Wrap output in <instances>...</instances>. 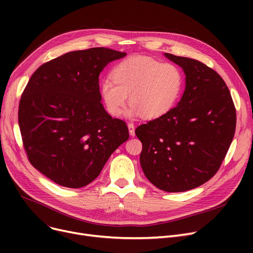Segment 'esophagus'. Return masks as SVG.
Masks as SVG:
<instances>
[{"label": "esophagus", "mask_w": 253, "mask_h": 253, "mask_svg": "<svg viewBox=\"0 0 253 253\" xmlns=\"http://www.w3.org/2000/svg\"><path fill=\"white\" fill-rule=\"evenodd\" d=\"M128 129H129V133L131 136L135 135V127L133 123H128Z\"/></svg>", "instance_id": "obj_1"}]
</instances>
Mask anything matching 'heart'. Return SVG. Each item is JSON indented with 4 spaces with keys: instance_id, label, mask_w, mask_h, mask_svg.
I'll list each match as a JSON object with an SVG mask.
<instances>
[{
    "instance_id": "obj_1",
    "label": "heart",
    "mask_w": 253,
    "mask_h": 253,
    "mask_svg": "<svg viewBox=\"0 0 253 253\" xmlns=\"http://www.w3.org/2000/svg\"><path fill=\"white\" fill-rule=\"evenodd\" d=\"M112 80L100 83L99 92L108 112L120 117L128 100L127 115L158 119L166 115L178 100L183 76L177 65L151 57L132 56L117 63Z\"/></svg>"
}]
</instances>
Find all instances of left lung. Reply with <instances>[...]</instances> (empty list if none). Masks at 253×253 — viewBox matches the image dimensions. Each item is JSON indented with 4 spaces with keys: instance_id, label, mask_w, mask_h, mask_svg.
<instances>
[{
    "instance_id": "1",
    "label": "left lung",
    "mask_w": 253,
    "mask_h": 253,
    "mask_svg": "<svg viewBox=\"0 0 253 253\" xmlns=\"http://www.w3.org/2000/svg\"><path fill=\"white\" fill-rule=\"evenodd\" d=\"M182 69L185 88L175 108L138 126L140 165L158 189L178 193L200 187L220 167L234 138L236 110L222 78L196 59L164 53Z\"/></svg>"
}]
</instances>
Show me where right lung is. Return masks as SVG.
<instances>
[{
  "instance_id": "add662e5",
  "label": "right lung",
  "mask_w": 253,
  "mask_h": 253,
  "mask_svg": "<svg viewBox=\"0 0 253 253\" xmlns=\"http://www.w3.org/2000/svg\"><path fill=\"white\" fill-rule=\"evenodd\" d=\"M125 52L78 50L33 74L19 102L18 123L31 164L62 187H85L129 138L127 125L104 110L99 74Z\"/></svg>"
}]
</instances>
